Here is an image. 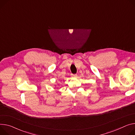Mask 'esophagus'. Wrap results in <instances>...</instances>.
I'll list each match as a JSON object with an SVG mask.
<instances>
[{
    "mask_svg": "<svg viewBox=\"0 0 135 135\" xmlns=\"http://www.w3.org/2000/svg\"><path fill=\"white\" fill-rule=\"evenodd\" d=\"M71 76L73 78H76L77 76V74H72L71 75Z\"/></svg>",
    "mask_w": 135,
    "mask_h": 135,
    "instance_id": "1",
    "label": "esophagus"
}]
</instances>
